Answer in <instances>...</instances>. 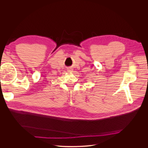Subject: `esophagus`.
<instances>
[{"mask_svg": "<svg viewBox=\"0 0 148 148\" xmlns=\"http://www.w3.org/2000/svg\"><path fill=\"white\" fill-rule=\"evenodd\" d=\"M67 71H68V72H70V73H71V72L73 71V70H72V69H71V68H69V69H68Z\"/></svg>", "mask_w": 148, "mask_h": 148, "instance_id": "esophagus-1", "label": "esophagus"}]
</instances>
